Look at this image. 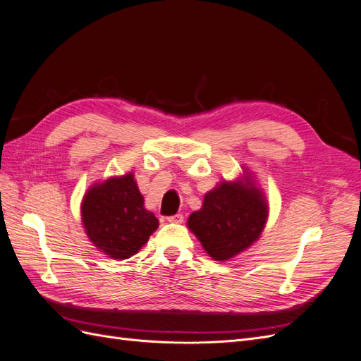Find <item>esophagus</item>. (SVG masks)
<instances>
[{
    "mask_svg": "<svg viewBox=\"0 0 361 361\" xmlns=\"http://www.w3.org/2000/svg\"><path fill=\"white\" fill-rule=\"evenodd\" d=\"M167 221H170V223H178V224H180V223H183V215H182V214L170 215V216H167Z\"/></svg>",
    "mask_w": 361,
    "mask_h": 361,
    "instance_id": "obj_1",
    "label": "esophagus"
}]
</instances>
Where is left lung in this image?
<instances>
[{"label": "left lung", "mask_w": 361, "mask_h": 361, "mask_svg": "<svg viewBox=\"0 0 361 361\" xmlns=\"http://www.w3.org/2000/svg\"><path fill=\"white\" fill-rule=\"evenodd\" d=\"M267 216L268 206L257 188L224 182L204 195L202 209L190 215L188 227L207 255L227 260L256 241Z\"/></svg>", "instance_id": "left-lung-1"}]
</instances>
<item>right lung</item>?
I'll use <instances>...</instances> for the list:
<instances>
[{
  "mask_svg": "<svg viewBox=\"0 0 361 361\" xmlns=\"http://www.w3.org/2000/svg\"><path fill=\"white\" fill-rule=\"evenodd\" d=\"M81 215L90 241L113 259L137 255L159 224L145 209L133 173L93 185L84 195Z\"/></svg>",
  "mask_w": 361,
  "mask_h": 361,
  "instance_id": "1",
  "label": "right lung"
}]
</instances>
